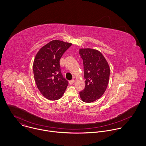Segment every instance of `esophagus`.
Here are the masks:
<instances>
[{"mask_svg": "<svg viewBox=\"0 0 146 146\" xmlns=\"http://www.w3.org/2000/svg\"><path fill=\"white\" fill-rule=\"evenodd\" d=\"M74 82H75V80H70V81L69 82V84H70V85H72V84H73L74 83Z\"/></svg>", "mask_w": 146, "mask_h": 146, "instance_id": "obj_1", "label": "esophagus"}]
</instances>
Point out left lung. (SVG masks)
<instances>
[{
	"label": "left lung",
	"mask_w": 146,
	"mask_h": 146,
	"mask_svg": "<svg viewBox=\"0 0 146 146\" xmlns=\"http://www.w3.org/2000/svg\"><path fill=\"white\" fill-rule=\"evenodd\" d=\"M79 54L83 60L85 87L80 92L82 100L91 103L100 99L108 86L110 68L104 55L98 50L80 48Z\"/></svg>",
	"instance_id": "8db88e82"
}]
</instances>
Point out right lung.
I'll list each match as a JSON object with an SVG mask.
<instances>
[{"label": "right lung", "instance_id": "add662e5", "mask_svg": "<svg viewBox=\"0 0 146 146\" xmlns=\"http://www.w3.org/2000/svg\"><path fill=\"white\" fill-rule=\"evenodd\" d=\"M72 43L54 40L39 49L33 63V72L37 88L42 95L51 101L62 97L68 82L61 72L60 61Z\"/></svg>", "mask_w": 146, "mask_h": 146}]
</instances>
